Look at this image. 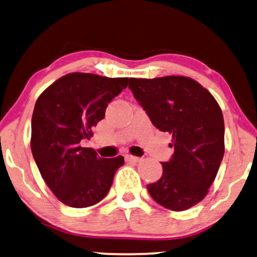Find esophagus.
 <instances>
[{
    "instance_id": "obj_1",
    "label": "esophagus",
    "mask_w": 257,
    "mask_h": 257,
    "mask_svg": "<svg viewBox=\"0 0 257 257\" xmlns=\"http://www.w3.org/2000/svg\"><path fill=\"white\" fill-rule=\"evenodd\" d=\"M124 159H125V161H128V162H140L141 161V158L133 157V155H129V154L125 155Z\"/></svg>"
}]
</instances>
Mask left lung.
Here are the masks:
<instances>
[{"instance_id":"8db88e82","label":"left lung","mask_w":257,"mask_h":257,"mask_svg":"<svg viewBox=\"0 0 257 257\" xmlns=\"http://www.w3.org/2000/svg\"><path fill=\"white\" fill-rule=\"evenodd\" d=\"M129 89L154 126L172 135L171 160L147 185L151 197L172 211L204 199L224 155V119L217 100L196 80L183 76L129 79Z\"/></svg>"}]
</instances>
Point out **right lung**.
Masks as SVG:
<instances>
[{
    "instance_id": "add662e5",
    "label": "right lung",
    "mask_w": 257,
    "mask_h": 257,
    "mask_svg": "<svg viewBox=\"0 0 257 257\" xmlns=\"http://www.w3.org/2000/svg\"><path fill=\"white\" fill-rule=\"evenodd\" d=\"M128 82V78L74 72L39 96L32 116V154L45 183L65 205L82 209L99 203L124 164L121 155L99 158L80 142L92 136L106 106Z\"/></svg>"
}]
</instances>
